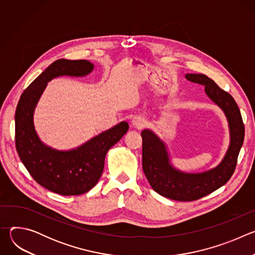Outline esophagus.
Returning a JSON list of instances; mask_svg holds the SVG:
<instances>
[{"label":"esophagus","mask_w":255,"mask_h":255,"mask_svg":"<svg viewBox=\"0 0 255 255\" xmlns=\"http://www.w3.org/2000/svg\"><path fill=\"white\" fill-rule=\"evenodd\" d=\"M131 123H132V125H133L134 127H136V128H138V129H141V128L145 127V126H146V124H147L146 120H145L144 118H141V117H136V118H134Z\"/></svg>","instance_id":"esophagus-1"}]
</instances>
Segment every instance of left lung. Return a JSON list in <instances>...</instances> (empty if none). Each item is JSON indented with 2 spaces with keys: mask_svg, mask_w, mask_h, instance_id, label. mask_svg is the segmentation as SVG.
<instances>
[{
  "mask_svg": "<svg viewBox=\"0 0 255 255\" xmlns=\"http://www.w3.org/2000/svg\"><path fill=\"white\" fill-rule=\"evenodd\" d=\"M190 82L205 86L208 97L224 111L230 128V146L222 162L202 173H185L173 168L163 142L150 130H143L142 167L151 188L175 201H196L224 186L234 173L244 140V124L233 97L202 74H188Z\"/></svg>",
  "mask_w": 255,
  "mask_h": 255,
  "instance_id": "left-lung-1",
  "label": "left lung"
}]
</instances>
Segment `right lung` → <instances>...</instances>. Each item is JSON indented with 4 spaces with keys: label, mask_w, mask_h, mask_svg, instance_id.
Wrapping results in <instances>:
<instances>
[{
    "label": "right lung",
    "mask_w": 255,
    "mask_h": 255,
    "mask_svg": "<svg viewBox=\"0 0 255 255\" xmlns=\"http://www.w3.org/2000/svg\"><path fill=\"white\" fill-rule=\"evenodd\" d=\"M93 69L94 64L88 60L58 59L28 86L16 108L15 142L21 161L40 186L63 196L82 195L97 185L108 150L129 128L127 122H121L69 151L46 146L36 134L34 109L47 83L59 76L84 77Z\"/></svg>",
    "instance_id": "right-lung-1"
}]
</instances>
